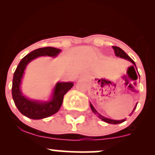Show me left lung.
Wrapping results in <instances>:
<instances>
[{
  "label": "left lung",
  "instance_id": "8db88e82",
  "mask_svg": "<svg viewBox=\"0 0 155 155\" xmlns=\"http://www.w3.org/2000/svg\"><path fill=\"white\" fill-rule=\"evenodd\" d=\"M113 47L114 50V52H115V54H116V56L120 57V58H124V59L129 60V61H130L131 63H132L133 65H134L136 67L135 62L133 61V60L131 59V58H130L128 55L126 54V53L124 52V51L122 50V49H121V48L118 47H115V46H113V47ZM90 107H91L92 111H93L94 113L95 114L96 112H97V111H96V110L95 109V108H94L93 106H92V105L90 104ZM136 106H135V108H134V109H133V111H134V110L136 109ZM132 113H133V112H132ZM99 117H100L101 120H104V122H108V123H110V124H120V123H122V122H124V121H125V120H110V119H108V118H106V117H102L100 114H99Z\"/></svg>",
  "mask_w": 155,
  "mask_h": 155
}]
</instances>
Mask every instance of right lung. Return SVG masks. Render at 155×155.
I'll return each mask as SVG.
<instances>
[{
    "label": "right lung",
    "instance_id": "add662e5",
    "mask_svg": "<svg viewBox=\"0 0 155 155\" xmlns=\"http://www.w3.org/2000/svg\"><path fill=\"white\" fill-rule=\"evenodd\" d=\"M60 51L61 50L59 49L50 47L39 48L33 50L21 60L15 71L12 89V97L21 114L28 118L41 120L57 113L61 107L65 94L74 86V83L72 82H58L54 87L51 100L45 103L29 100L25 97L20 91L19 86L26 65L32 60L39 56L47 55L54 57L59 54Z\"/></svg>",
    "mask_w": 155,
    "mask_h": 155
}]
</instances>
